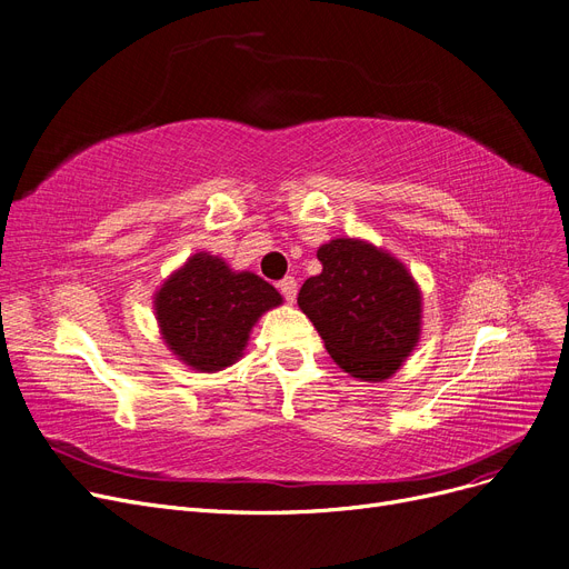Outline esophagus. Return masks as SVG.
Wrapping results in <instances>:
<instances>
[{"label":"esophagus","instance_id":"34e87169","mask_svg":"<svg viewBox=\"0 0 569 569\" xmlns=\"http://www.w3.org/2000/svg\"><path fill=\"white\" fill-rule=\"evenodd\" d=\"M280 291H282V297H284L289 303H293V301H297L299 284H297V280H293V278H284V280L280 282Z\"/></svg>","mask_w":569,"mask_h":569}]
</instances>
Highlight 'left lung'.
I'll list each match as a JSON object with an SVG mask.
<instances>
[{"mask_svg":"<svg viewBox=\"0 0 569 569\" xmlns=\"http://www.w3.org/2000/svg\"><path fill=\"white\" fill-rule=\"evenodd\" d=\"M322 272L299 291V308L325 348L352 378L382 382L416 350L422 291L388 249L361 238H333L317 249Z\"/></svg>","mask_w":569,"mask_h":569,"instance_id":"1","label":"left lung"}]
</instances>
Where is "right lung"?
Wrapping results in <instances>:
<instances>
[{
  "label": "right lung",
  "instance_id": "obj_1",
  "mask_svg": "<svg viewBox=\"0 0 569 569\" xmlns=\"http://www.w3.org/2000/svg\"><path fill=\"white\" fill-rule=\"evenodd\" d=\"M282 306L280 291L257 272L233 270L196 252L153 293V312L168 350L189 369L214 373L236 363L259 317Z\"/></svg>",
  "mask_w": 569,
  "mask_h": 569
}]
</instances>
